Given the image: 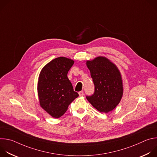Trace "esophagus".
Masks as SVG:
<instances>
[{"label": "esophagus", "instance_id": "34e87169", "mask_svg": "<svg viewBox=\"0 0 157 157\" xmlns=\"http://www.w3.org/2000/svg\"><path fill=\"white\" fill-rule=\"evenodd\" d=\"M84 91H79V96H84Z\"/></svg>", "mask_w": 157, "mask_h": 157}]
</instances>
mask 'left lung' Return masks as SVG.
Returning a JSON list of instances; mask_svg holds the SVG:
<instances>
[{
	"instance_id": "8db88e82",
	"label": "left lung",
	"mask_w": 157,
	"mask_h": 157,
	"mask_svg": "<svg viewBox=\"0 0 157 157\" xmlns=\"http://www.w3.org/2000/svg\"><path fill=\"white\" fill-rule=\"evenodd\" d=\"M94 84V92L86 99L101 113H107L119 103L123 94L122 81L116 66L99 56L86 63Z\"/></svg>"
}]
</instances>
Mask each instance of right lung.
Instances as JSON below:
<instances>
[{
  "label": "right lung",
  "mask_w": 157,
  "mask_h": 157,
  "mask_svg": "<svg viewBox=\"0 0 157 157\" xmlns=\"http://www.w3.org/2000/svg\"><path fill=\"white\" fill-rule=\"evenodd\" d=\"M73 64L70 59L59 57L44 66L40 72L38 82L40 104L55 118L61 117L79 96L67 76Z\"/></svg>",
  "instance_id": "add662e5"
}]
</instances>
